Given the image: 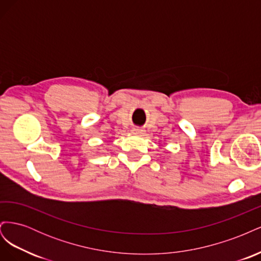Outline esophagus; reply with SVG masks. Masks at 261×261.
I'll return each mask as SVG.
<instances>
[{
	"mask_svg": "<svg viewBox=\"0 0 261 261\" xmlns=\"http://www.w3.org/2000/svg\"><path fill=\"white\" fill-rule=\"evenodd\" d=\"M143 132H144V130L141 129L140 127H133V129H132V133H133V134H141Z\"/></svg>",
	"mask_w": 261,
	"mask_h": 261,
	"instance_id": "obj_1",
	"label": "esophagus"
}]
</instances>
